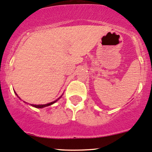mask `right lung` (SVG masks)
Returning <instances> with one entry per match:
<instances>
[{
    "instance_id": "obj_1",
    "label": "right lung",
    "mask_w": 152,
    "mask_h": 152,
    "mask_svg": "<svg viewBox=\"0 0 152 152\" xmlns=\"http://www.w3.org/2000/svg\"><path fill=\"white\" fill-rule=\"evenodd\" d=\"M16 95H17V94H16ZM17 96H18V95H17ZM18 97H19V96H18ZM58 99H57V100H58ZM57 100H56L55 102H53L48 103V104H40V105H39V104H38V105H37V104H31V105L33 106V107H37V108H42V107H48V106H49V105H51V104H53V103L56 102L57 101Z\"/></svg>"
}]
</instances>
